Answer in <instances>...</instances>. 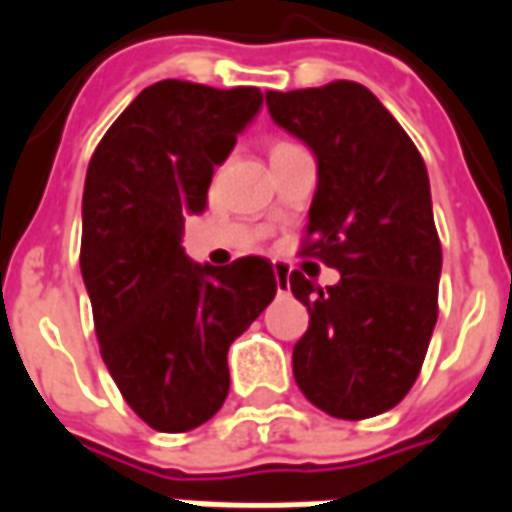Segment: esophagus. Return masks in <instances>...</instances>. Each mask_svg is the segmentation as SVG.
I'll use <instances>...</instances> for the list:
<instances>
[{
  "label": "esophagus",
  "instance_id": "34e87169",
  "mask_svg": "<svg viewBox=\"0 0 512 512\" xmlns=\"http://www.w3.org/2000/svg\"><path fill=\"white\" fill-rule=\"evenodd\" d=\"M274 277H277V288L279 293L288 288V279H290V266L288 263H282V260H274Z\"/></svg>",
  "mask_w": 512,
  "mask_h": 512
}]
</instances>
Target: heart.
Here are the masks:
<instances>
[{
  "label": "heart",
  "instance_id": "1",
  "mask_svg": "<svg viewBox=\"0 0 512 512\" xmlns=\"http://www.w3.org/2000/svg\"><path fill=\"white\" fill-rule=\"evenodd\" d=\"M282 145H285V142H282ZM274 147H279V145H274Z\"/></svg>",
  "mask_w": 512,
  "mask_h": 512
}]
</instances>
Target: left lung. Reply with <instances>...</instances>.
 <instances>
[{
    "mask_svg": "<svg viewBox=\"0 0 512 512\" xmlns=\"http://www.w3.org/2000/svg\"><path fill=\"white\" fill-rule=\"evenodd\" d=\"M266 106L315 156L307 252L340 271L326 290L290 274L293 296L310 312V329L293 345V376L332 417H376L414 386L439 318L441 244L428 169L362 84L268 90Z\"/></svg>",
    "mask_w": 512,
    "mask_h": 512,
    "instance_id": "left-lung-1",
    "label": "left lung"
}]
</instances>
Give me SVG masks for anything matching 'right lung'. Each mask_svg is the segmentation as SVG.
<instances>
[{"label":"right lung","instance_id":"obj_1","mask_svg":"<svg viewBox=\"0 0 512 512\" xmlns=\"http://www.w3.org/2000/svg\"><path fill=\"white\" fill-rule=\"evenodd\" d=\"M257 87H145L95 147L82 200V279L101 356L150 428L186 433L230 392L227 351L266 310V257L230 266L183 252L186 216L205 211L213 167L260 112Z\"/></svg>","mask_w":512,"mask_h":512}]
</instances>
